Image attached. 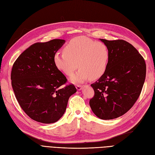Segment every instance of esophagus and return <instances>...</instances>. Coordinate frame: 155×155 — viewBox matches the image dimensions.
<instances>
[{
  "label": "esophagus",
  "instance_id": "esophagus-1",
  "mask_svg": "<svg viewBox=\"0 0 155 155\" xmlns=\"http://www.w3.org/2000/svg\"><path fill=\"white\" fill-rule=\"evenodd\" d=\"M82 87H83V86H81V85H77V86H76V88H77L78 91L81 90Z\"/></svg>",
  "mask_w": 155,
  "mask_h": 155
}]
</instances>
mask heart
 Returning <instances> with one entry per match:
<instances>
[{"label":"heart","mask_w":155,"mask_h":155,"mask_svg":"<svg viewBox=\"0 0 155 155\" xmlns=\"http://www.w3.org/2000/svg\"><path fill=\"white\" fill-rule=\"evenodd\" d=\"M109 57L108 48L104 43L78 37L69 42L64 51L55 53L54 62L59 70L68 76L80 68L70 81L81 83L89 78L96 80L101 77L106 71Z\"/></svg>","instance_id":"b5f03b06"}]
</instances>
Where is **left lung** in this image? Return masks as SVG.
<instances>
[{
	"label": "left lung",
	"mask_w": 155,
	"mask_h": 155,
	"mask_svg": "<svg viewBox=\"0 0 155 155\" xmlns=\"http://www.w3.org/2000/svg\"><path fill=\"white\" fill-rule=\"evenodd\" d=\"M100 40L107 46L109 57L106 72L91 84L94 95L89 105L97 117L111 120L123 115L137 101L146 78V65L129 42Z\"/></svg>",
	"instance_id": "left-lung-1"
}]
</instances>
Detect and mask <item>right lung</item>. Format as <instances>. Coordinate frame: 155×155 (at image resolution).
<instances>
[{
    "label": "right lung",
    "instance_id": "1",
    "mask_svg": "<svg viewBox=\"0 0 155 155\" xmlns=\"http://www.w3.org/2000/svg\"><path fill=\"white\" fill-rule=\"evenodd\" d=\"M65 42L53 39L34 44L13 64L11 80L15 95L23 111L37 122L58 121L69 98L77 92L73 84L62 86L67 79L54 62V54Z\"/></svg>",
    "mask_w": 155,
    "mask_h": 155
}]
</instances>
